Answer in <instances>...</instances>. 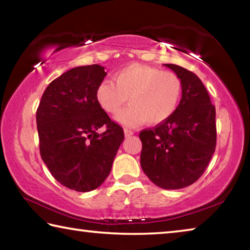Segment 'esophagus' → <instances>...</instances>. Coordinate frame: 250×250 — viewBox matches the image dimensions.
Segmentation results:
<instances>
[{
    "label": "esophagus",
    "instance_id": "34e87169",
    "mask_svg": "<svg viewBox=\"0 0 250 250\" xmlns=\"http://www.w3.org/2000/svg\"><path fill=\"white\" fill-rule=\"evenodd\" d=\"M124 131H125V138H129V137H131V135L133 134V131H131L129 129H125Z\"/></svg>",
    "mask_w": 250,
    "mask_h": 250
}]
</instances>
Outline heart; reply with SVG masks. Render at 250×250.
<instances>
[{"label":"heart","instance_id":"1","mask_svg":"<svg viewBox=\"0 0 250 250\" xmlns=\"http://www.w3.org/2000/svg\"><path fill=\"white\" fill-rule=\"evenodd\" d=\"M113 80L99 83L96 100L104 111L115 115L129 98L131 104L116 117L122 125L135 126L146 121L150 125L163 124L180 104L183 86L172 71L134 62L118 71Z\"/></svg>","mask_w":250,"mask_h":250}]
</instances>
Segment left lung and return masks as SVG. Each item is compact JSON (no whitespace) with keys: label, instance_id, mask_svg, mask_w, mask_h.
<instances>
[{"label":"left lung","instance_id":"obj_1","mask_svg":"<svg viewBox=\"0 0 250 250\" xmlns=\"http://www.w3.org/2000/svg\"><path fill=\"white\" fill-rule=\"evenodd\" d=\"M164 66L180 77L182 98L170 119L139 134L140 163L156 186L179 189L196 182L208 166L216 147V111L195 74L177 65Z\"/></svg>","mask_w":250,"mask_h":250}]
</instances>
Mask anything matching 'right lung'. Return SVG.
Listing matches in <instances>:
<instances>
[{"mask_svg": "<svg viewBox=\"0 0 250 250\" xmlns=\"http://www.w3.org/2000/svg\"><path fill=\"white\" fill-rule=\"evenodd\" d=\"M107 73L100 65L75 67L46 88L36 112L40 151L62 185L89 192L107 179L125 133L96 100ZM106 126L103 134L96 132Z\"/></svg>", "mask_w": 250, "mask_h": 250, "instance_id": "1", "label": "right lung"}]
</instances>
